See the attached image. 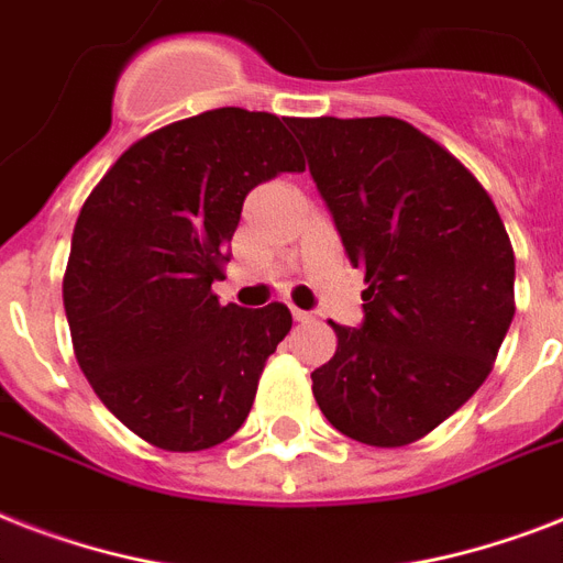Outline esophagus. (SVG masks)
<instances>
[{"label": "esophagus", "instance_id": "1", "mask_svg": "<svg viewBox=\"0 0 563 563\" xmlns=\"http://www.w3.org/2000/svg\"><path fill=\"white\" fill-rule=\"evenodd\" d=\"M291 318H295V321H300V324H303V321H312V312H307V309L291 307Z\"/></svg>", "mask_w": 563, "mask_h": 563}]
</instances>
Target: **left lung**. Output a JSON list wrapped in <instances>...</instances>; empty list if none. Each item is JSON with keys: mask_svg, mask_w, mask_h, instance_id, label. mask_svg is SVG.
<instances>
[{"mask_svg": "<svg viewBox=\"0 0 563 563\" xmlns=\"http://www.w3.org/2000/svg\"><path fill=\"white\" fill-rule=\"evenodd\" d=\"M344 254L365 272L360 330L312 371L342 435L406 446L471 400L515 318V251L482 184L394 117L291 119Z\"/></svg>", "mask_w": 563, "mask_h": 563, "instance_id": "left-lung-1", "label": "left lung"}]
</instances>
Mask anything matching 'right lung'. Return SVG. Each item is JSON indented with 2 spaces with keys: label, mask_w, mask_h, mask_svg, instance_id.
Masks as SVG:
<instances>
[{
  "label": "right lung",
  "mask_w": 563,
  "mask_h": 563,
  "mask_svg": "<svg viewBox=\"0 0 563 563\" xmlns=\"http://www.w3.org/2000/svg\"><path fill=\"white\" fill-rule=\"evenodd\" d=\"M291 119L219 108L134 143L84 201L64 274L75 360L99 400L148 444L228 441L265 360L291 330L283 303L221 307L245 195L303 172Z\"/></svg>",
  "instance_id": "obj_1"
}]
</instances>
